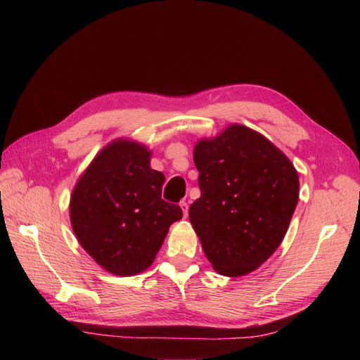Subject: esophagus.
I'll use <instances>...</instances> for the list:
<instances>
[{"instance_id":"obj_1","label":"esophagus","mask_w":360,"mask_h":360,"mask_svg":"<svg viewBox=\"0 0 360 360\" xmlns=\"http://www.w3.org/2000/svg\"><path fill=\"white\" fill-rule=\"evenodd\" d=\"M179 205H181V209H182V213H184V218H187V215H188V204H187V201H182Z\"/></svg>"}]
</instances>
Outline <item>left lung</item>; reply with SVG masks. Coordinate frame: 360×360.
<instances>
[{
	"label": "left lung",
	"instance_id": "obj_1",
	"mask_svg": "<svg viewBox=\"0 0 360 360\" xmlns=\"http://www.w3.org/2000/svg\"><path fill=\"white\" fill-rule=\"evenodd\" d=\"M201 198L188 219L215 271L241 277L281 244L298 201V174L263 134L229 125L193 151Z\"/></svg>",
	"mask_w": 360,
	"mask_h": 360
}]
</instances>
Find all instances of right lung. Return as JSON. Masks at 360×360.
<instances>
[{"label": "right lung", "instance_id": "1", "mask_svg": "<svg viewBox=\"0 0 360 360\" xmlns=\"http://www.w3.org/2000/svg\"><path fill=\"white\" fill-rule=\"evenodd\" d=\"M151 151L117 139L98 153L72 190L70 217L82 248L103 269L129 277L147 269L179 205L165 202V176L150 167Z\"/></svg>", "mask_w": 360, "mask_h": 360}]
</instances>
